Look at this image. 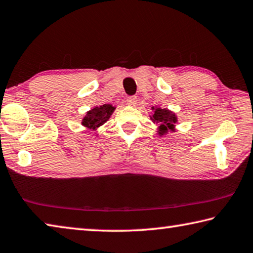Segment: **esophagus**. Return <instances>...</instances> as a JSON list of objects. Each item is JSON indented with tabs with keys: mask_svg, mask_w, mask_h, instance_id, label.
<instances>
[{
	"mask_svg": "<svg viewBox=\"0 0 253 253\" xmlns=\"http://www.w3.org/2000/svg\"><path fill=\"white\" fill-rule=\"evenodd\" d=\"M126 101H127L128 105L135 106L137 104V97L136 96H128L126 98Z\"/></svg>",
	"mask_w": 253,
	"mask_h": 253,
	"instance_id": "1",
	"label": "esophagus"
}]
</instances>
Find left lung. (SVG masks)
<instances>
[{
	"instance_id": "8db88e82",
	"label": "left lung",
	"mask_w": 253,
	"mask_h": 253,
	"mask_svg": "<svg viewBox=\"0 0 253 253\" xmlns=\"http://www.w3.org/2000/svg\"><path fill=\"white\" fill-rule=\"evenodd\" d=\"M154 121H156L161 124V128L163 131L173 128L174 124L176 123V117L173 113H170L168 109H160L157 108L154 114Z\"/></svg>"
}]
</instances>
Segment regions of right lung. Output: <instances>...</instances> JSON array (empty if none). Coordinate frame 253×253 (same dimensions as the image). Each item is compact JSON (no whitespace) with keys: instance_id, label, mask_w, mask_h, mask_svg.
Wrapping results in <instances>:
<instances>
[{"instance_id":"right-lung-1","label":"right lung","mask_w":253,"mask_h":253,"mask_svg":"<svg viewBox=\"0 0 253 253\" xmlns=\"http://www.w3.org/2000/svg\"><path fill=\"white\" fill-rule=\"evenodd\" d=\"M114 107L111 105H102L100 107H96V108L91 109L88 111L87 115L83 119V125L84 127L91 128V129H95V128L99 127L108 121V118L111 116L114 111Z\"/></svg>"}]
</instances>
